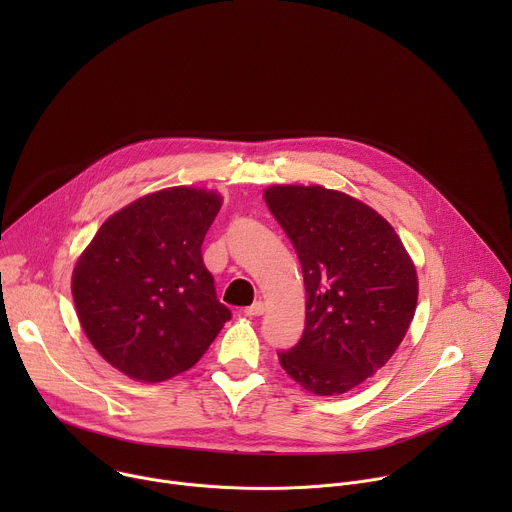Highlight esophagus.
<instances>
[{
    "label": "esophagus",
    "mask_w": 512,
    "mask_h": 512,
    "mask_svg": "<svg viewBox=\"0 0 512 512\" xmlns=\"http://www.w3.org/2000/svg\"><path fill=\"white\" fill-rule=\"evenodd\" d=\"M265 312V304L263 302H255V304H251L249 308H245V316H249V318H257V316H261Z\"/></svg>",
    "instance_id": "obj_1"
}]
</instances>
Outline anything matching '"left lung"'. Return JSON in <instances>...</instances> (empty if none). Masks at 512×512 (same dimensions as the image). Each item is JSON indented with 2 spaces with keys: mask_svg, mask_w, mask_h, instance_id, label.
<instances>
[{
  "mask_svg": "<svg viewBox=\"0 0 512 512\" xmlns=\"http://www.w3.org/2000/svg\"><path fill=\"white\" fill-rule=\"evenodd\" d=\"M263 198L294 245L306 285L300 342L277 352L314 395H342L395 354L417 306V271L399 235L364 202L322 186H271Z\"/></svg>",
  "mask_w": 512,
  "mask_h": 512,
  "instance_id": "8db88e82",
  "label": "left lung"
}]
</instances>
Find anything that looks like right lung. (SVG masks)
<instances>
[{"mask_svg": "<svg viewBox=\"0 0 512 512\" xmlns=\"http://www.w3.org/2000/svg\"><path fill=\"white\" fill-rule=\"evenodd\" d=\"M221 204L188 186L148 194L109 216L79 257L81 326L123 375L160 383L188 371L231 320L200 251Z\"/></svg>", "mask_w": 512, "mask_h": 512, "instance_id": "1", "label": "right lung"}]
</instances>
